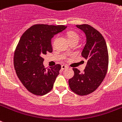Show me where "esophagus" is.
Listing matches in <instances>:
<instances>
[{"label":"esophagus","mask_w":122,"mask_h":122,"mask_svg":"<svg viewBox=\"0 0 122 122\" xmlns=\"http://www.w3.org/2000/svg\"><path fill=\"white\" fill-rule=\"evenodd\" d=\"M61 68L63 70H65V69L68 68V66L66 65H62V66H61Z\"/></svg>","instance_id":"1"}]
</instances>
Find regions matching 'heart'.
Instances as JSON below:
<instances>
[{"label": "heart", "instance_id": "heart-1", "mask_svg": "<svg viewBox=\"0 0 122 122\" xmlns=\"http://www.w3.org/2000/svg\"><path fill=\"white\" fill-rule=\"evenodd\" d=\"M67 39L68 41L77 40H79V36L77 33L74 32H69L67 33Z\"/></svg>", "mask_w": 122, "mask_h": 122}]
</instances>
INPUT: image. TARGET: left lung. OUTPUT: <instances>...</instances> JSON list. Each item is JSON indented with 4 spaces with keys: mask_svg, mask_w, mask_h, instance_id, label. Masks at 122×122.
Instances as JSON below:
<instances>
[{
    "mask_svg": "<svg viewBox=\"0 0 122 122\" xmlns=\"http://www.w3.org/2000/svg\"><path fill=\"white\" fill-rule=\"evenodd\" d=\"M84 32L86 42L81 55L87 60L83 73L73 68L74 76L68 81L71 90L79 95H86L100 86L107 73L109 57L107 45L103 35L88 24L76 25Z\"/></svg>",
    "mask_w": 122,
    "mask_h": 122,
    "instance_id": "obj_1",
    "label": "left lung"
}]
</instances>
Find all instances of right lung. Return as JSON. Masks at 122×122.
<instances>
[{"instance_id":"1","label":"right lung","mask_w":122,"mask_h":122,"mask_svg":"<svg viewBox=\"0 0 122 122\" xmlns=\"http://www.w3.org/2000/svg\"><path fill=\"white\" fill-rule=\"evenodd\" d=\"M66 28L62 25H33L19 40L14 55V66L19 80L33 94L44 95L52 89L61 65L46 70L42 56L52 52L51 38Z\"/></svg>"}]
</instances>
